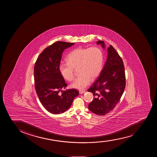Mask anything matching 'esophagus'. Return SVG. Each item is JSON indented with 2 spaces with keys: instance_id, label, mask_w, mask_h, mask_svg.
<instances>
[{
  "instance_id": "1",
  "label": "esophagus",
  "mask_w": 157,
  "mask_h": 157,
  "mask_svg": "<svg viewBox=\"0 0 157 157\" xmlns=\"http://www.w3.org/2000/svg\"><path fill=\"white\" fill-rule=\"evenodd\" d=\"M86 92V91L84 90H80L79 91V93L80 94H84V93Z\"/></svg>"
}]
</instances>
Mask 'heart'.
<instances>
[{
	"label": "heart",
	"mask_w": 157,
	"mask_h": 157,
	"mask_svg": "<svg viewBox=\"0 0 157 157\" xmlns=\"http://www.w3.org/2000/svg\"><path fill=\"white\" fill-rule=\"evenodd\" d=\"M103 60V52L99 48H79L68 54L67 63L60 64L59 71L64 79L71 81L74 79V69L77 68L79 75L71 87L82 90L89 86L91 80L95 79L100 74Z\"/></svg>",
	"instance_id": "obj_1"
}]
</instances>
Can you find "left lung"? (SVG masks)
Instances as JSON below:
<instances>
[{"label":"left lung","instance_id":"obj_1","mask_svg":"<svg viewBox=\"0 0 157 157\" xmlns=\"http://www.w3.org/2000/svg\"><path fill=\"white\" fill-rule=\"evenodd\" d=\"M97 44L105 47L103 41H98ZM107 51V60L100 74L88 89L94 95V99L89 104V109L99 116L105 115L115 108L126 86L122 59L112 45Z\"/></svg>","mask_w":157,"mask_h":157}]
</instances>
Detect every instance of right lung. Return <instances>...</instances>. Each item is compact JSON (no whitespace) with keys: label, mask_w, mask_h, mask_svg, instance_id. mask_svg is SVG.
<instances>
[{"label":"right lung","mask_w":157,"mask_h":157,"mask_svg":"<svg viewBox=\"0 0 157 157\" xmlns=\"http://www.w3.org/2000/svg\"><path fill=\"white\" fill-rule=\"evenodd\" d=\"M74 44L60 41L55 42L40 53L35 63L36 93L42 105L51 113L59 114L67 110L79 95V91L75 89L62 90L67 84L59 70L63 52Z\"/></svg>","instance_id":"obj_1"}]
</instances>
